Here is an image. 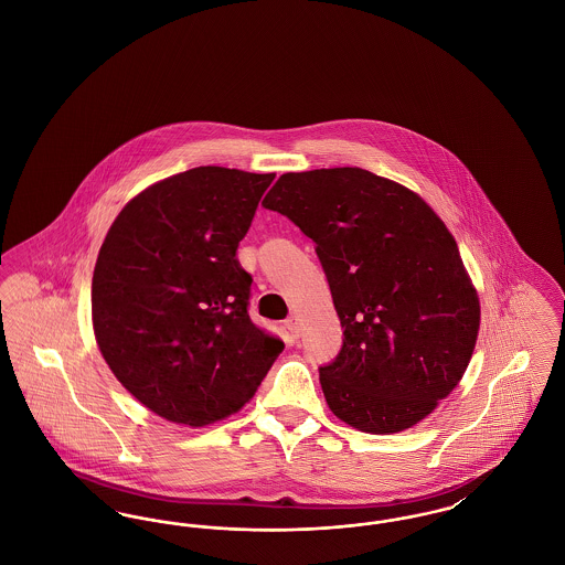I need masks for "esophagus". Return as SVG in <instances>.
Returning a JSON list of instances; mask_svg holds the SVG:
<instances>
[{"instance_id": "esophagus-1", "label": "esophagus", "mask_w": 565, "mask_h": 565, "mask_svg": "<svg viewBox=\"0 0 565 565\" xmlns=\"http://www.w3.org/2000/svg\"><path fill=\"white\" fill-rule=\"evenodd\" d=\"M284 328L290 332V337H292V339H298V337H300V322H298V318H296V316H290V318L284 322Z\"/></svg>"}]
</instances>
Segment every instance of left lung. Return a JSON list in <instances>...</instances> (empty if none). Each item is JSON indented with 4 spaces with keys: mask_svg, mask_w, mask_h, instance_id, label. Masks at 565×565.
<instances>
[{
    "mask_svg": "<svg viewBox=\"0 0 565 565\" xmlns=\"http://www.w3.org/2000/svg\"><path fill=\"white\" fill-rule=\"evenodd\" d=\"M263 205L316 243L343 348L320 369L330 411L355 430L426 419L468 369L481 326L456 239L403 184L360 167L284 173Z\"/></svg>",
    "mask_w": 565,
    "mask_h": 565,
    "instance_id": "left-lung-1",
    "label": "left lung"
}]
</instances>
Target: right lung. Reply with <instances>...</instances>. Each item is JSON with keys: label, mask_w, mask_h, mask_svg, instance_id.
<instances>
[{"label": "right lung", "mask_w": 565, "mask_h": 565, "mask_svg": "<svg viewBox=\"0 0 565 565\" xmlns=\"http://www.w3.org/2000/svg\"><path fill=\"white\" fill-rule=\"evenodd\" d=\"M275 173L194 167L141 190L102 243L90 292L95 341L146 408L203 428L256 394L284 341L247 316L237 260Z\"/></svg>", "instance_id": "1"}]
</instances>
